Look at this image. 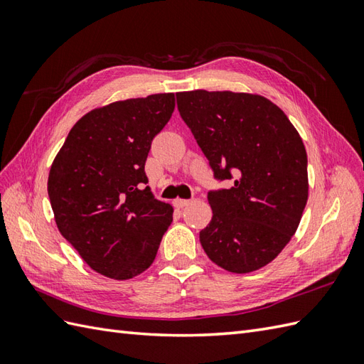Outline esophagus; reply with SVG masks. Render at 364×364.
I'll return each mask as SVG.
<instances>
[{
    "instance_id": "1",
    "label": "esophagus",
    "mask_w": 364,
    "mask_h": 364,
    "mask_svg": "<svg viewBox=\"0 0 364 364\" xmlns=\"http://www.w3.org/2000/svg\"><path fill=\"white\" fill-rule=\"evenodd\" d=\"M191 202L189 200H184V198H175L173 200V206L178 208V210H183V208H186Z\"/></svg>"
}]
</instances>
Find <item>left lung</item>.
I'll return each mask as SVG.
<instances>
[{
	"instance_id": "left-lung-1",
	"label": "left lung",
	"mask_w": 364,
	"mask_h": 364,
	"mask_svg": "<svg viewBox=\"0 0 364 364\" xmlns=\"http://www.w3.org/2000/svg\"><path fill=\"white\" fill-rule=\"evenodd\" d=\"M181 119L230 189L208 192L213 219L200 231L205 253L228 272L269 264L291 241L308 200L305 145L270 100L244 92H178Z\"/></svg>"
}]
</instances>
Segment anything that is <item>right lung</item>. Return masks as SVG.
<instances>
[{
    "label": "right lung",
    "instance_id": "obj_1",
    "mask_svg": "<svg viewBox=\"0 0 364 364\" xmlns=\"http://www.w3.org/2000/svg\"><path fill=\"white\" fill-rule=\"evenodd\" d=\"M173 109V94L97 107L75 123L51 164L48 197L60 235L114 280L149 269L173 220V208L154 198L144 170Z\"/></svg>",
    "mask_w": 364,
    "mask_h": 364
}]
</instances>
